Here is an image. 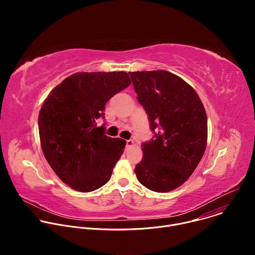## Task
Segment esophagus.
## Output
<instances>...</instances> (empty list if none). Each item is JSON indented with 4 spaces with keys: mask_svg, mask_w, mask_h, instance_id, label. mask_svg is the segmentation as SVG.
Segmentation results:
<instances>
[{
    "mask_svg": "<svg viewBox=\"0 0 255 255\" xmlns=\"http://www.w3.org/2000/svg\"><path fill=\"white\" fill-rule=\"evenodd\" d=\"M126 145H127V147H131V146H133V145H134V141L129 139V140L126 141Z\"/></svg>",
    "mask_w": 255,
    "mask_h": 255,
    "instance_id": "esophagus-1",
    "label": "esophagus"
}]
</instances>
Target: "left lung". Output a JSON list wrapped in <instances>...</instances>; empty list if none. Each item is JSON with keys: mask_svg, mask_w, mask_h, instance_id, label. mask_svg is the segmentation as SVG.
Instances as JSON below:
<instances>
[{"mask_svg": "<svg viewBox=\"0 0 255 255\" xmlns=\"http://www.w3.org/2000/svg\"><path fill=\"white\" fill-rule=\"evenodd\" d=\"M138 102L146 111L154 138L142 144L143 157L134 169L139 183L167 193L183 185L207 146L204 105L183 79L166 70L129 72Z\"/></svg>", "mask_w": 255, "mask_h": 255, "instance_id": "1", "label": "left lung"}]
</instances>
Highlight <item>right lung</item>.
I'll return each instance as SVG.
<instances>
[{
	"instance_id": "add662e5",
	"label": "right lung",
	"mask_w": 255,
	"mask_h": 255,
	"mask_svg": "<svg viewBox=\"0 0 255 255\" xmlns=\"http://www.w3.org/2000/svg\"><path fill=\"white\" fill-rule=\"evenodd\" d=\"M131 84L125 71L77 72L56 86L39 111L43 154L57 176L71 189L93 192L111 178L126 141L97 127L105 105Z\"/></svg>"
}]
</instances>
